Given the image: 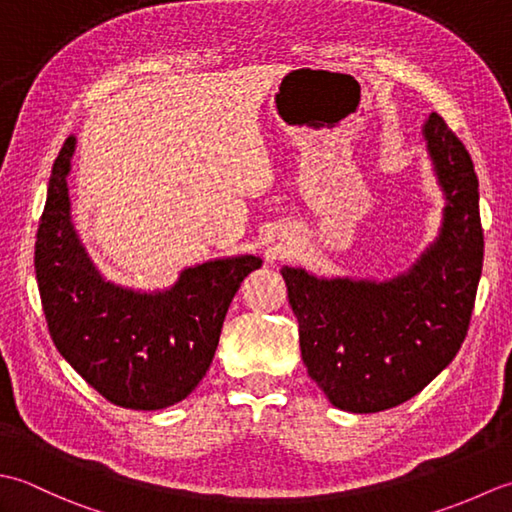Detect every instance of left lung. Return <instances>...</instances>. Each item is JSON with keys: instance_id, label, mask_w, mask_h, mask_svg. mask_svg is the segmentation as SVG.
Returning <instances> with one entry per match:
<instances>
[{"instance_id": "1", "label": "left lung", "mask_w": 512, "mask_h": 512, "mask_svg": "<svg viewBox=\"0 0 512 512\" xmlns=\"http://www.w3.org/2000/svg\"><path fill=\"white\" fill-rule=\"evenodd\" d=\"M422 132L446 207L440 236L409 271L384 283L280 271L302 362L342 411L378 413L411 400L451 364L471 325L484 260L477 174L440 114Z\"/></svg>"}]
</instances>
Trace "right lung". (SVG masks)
<instances>
[{
	"instance_id": "add662e5",
	"label": "right lung",
	"mask_w": 512,
	"mask_h": 512,
	"mask_svg": "<svg viewBox=\"0 0 512 512\" xmlns=\"http://www.w3.org/2000/svg\"><path fill=\"white\" fill-rule=\"evenodd\" d=\"M72 154L75 137H68L52 165L35 243L50 338L108 402L134 411L165 409L185 400L203 380L229 302L263 260L234 256L187 267L172 289L154 294L108 283L70 221Z\"/></svg>"
}]
</instances>
